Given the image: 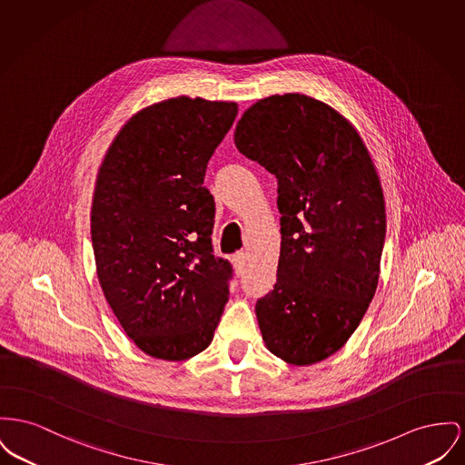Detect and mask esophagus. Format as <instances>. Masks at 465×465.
I'll list each match as a JSON object with an SVG mask.
<instances>
[{
	"label": "esophagus",
	"mask_w": 465,
	"mask_h": 465,
	"mask_svg": "<svg viewBox=\"0 0 465 465\" xmlns=\"http://www.w3.org/2000/svg\"><path fill=\"white\" fill-rule=\"evenodd\" d=\"M233 263H235V267H239V269H242L244 265H246L247 262V252L246 251H237L235 254H233Z\"/></svg>",
	"instance_id": "esophagus-1"
}]
</instances>
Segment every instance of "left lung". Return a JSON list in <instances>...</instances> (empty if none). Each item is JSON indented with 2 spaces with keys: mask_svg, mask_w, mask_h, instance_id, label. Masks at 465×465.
<instances>
[{
  "mask_svg": "<svg viewBox=\"0 0 465 465\" xmlns=\"http://www.w3.org/2000/svg\"><path fill=\"white\" fill-rule=\"evenodd\" d=\"M233 140L277 179V281L254 307L263 341L292 365L322 361L346 344L378 288V172L350 121L299 93L256 102Z\"/></svg>",
  "mask_w": 465,
  "mask_h": 465,
  "instance_id": "obj_1",
  "label": "left lung"
}]
</instances>
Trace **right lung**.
Wrapping results in <instances>:
<instances>
[{"mask_svg": "<svg viewBox=\"0 0 465 465\" xmlns=\"http://www.w3.org/2000/svg\"><path fill=\"white\" fill-rule=\"evenodd\" d=\"M239 107L177 96L137 112L100 166L91 209L96 273L138 348L181 361L202 353L228 302L232 263L214 256L207 163Z\"/></svg>", "mask_w": 465, "mask_h": 465, "instance_id": "right-lung-1", "label": "right lung"}]
</instances>
